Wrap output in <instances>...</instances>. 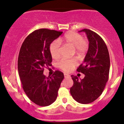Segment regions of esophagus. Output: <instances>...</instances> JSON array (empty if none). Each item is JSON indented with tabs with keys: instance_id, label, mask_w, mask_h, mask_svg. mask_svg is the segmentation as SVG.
<instances>
[{
	"instance_id": "1",
	"label": "esophagus",
	"mask_w": 124,
	"mask_h": 124,
	"mask_svg": "<svg viewBox=\"0 0 124 124\" xmlns=\"http://www.w3.org/2000/svg\"><path fill=\"white\" fill-rule=\"evenodd\" d=\"M64 75L65 78H70V76L69 74H67V73H64Z\"/></svg>"
}]
</instances>
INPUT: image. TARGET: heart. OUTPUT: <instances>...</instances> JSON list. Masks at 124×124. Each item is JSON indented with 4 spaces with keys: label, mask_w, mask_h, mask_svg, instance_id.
I'll return each mask as SVG.
<instances>
[{
    "label": "heart",
    "mask_w": 124,
    "mask_h": 124,
    "mask_svg": "<svg viewBox=\"0 0 124 124\" xmlns=\"http://www.w3.org/2000/svg\"><path fill=\"white\" fill-rule=\"evenodd\" d=\"M60 42L70 44L75 46L76 53L82 55L87 51L89 48L88 41L82 38V35L74 31H69L59 40L54 41L50 46V52L53 58H58L60 56L61 44ZM77 65L75 60H61L58 62V67L64 71H70Z\"/></svg>",
    "instance_id": "obj_1"
}]
</instances>
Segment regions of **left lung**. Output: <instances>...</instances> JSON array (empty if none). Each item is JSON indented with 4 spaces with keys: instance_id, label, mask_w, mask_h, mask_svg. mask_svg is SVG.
<instances>
[{
    "instance_id": "obj_1",
    "label": "left lung",
    "mask_w": 124,
    "mask_h": 124,
    "mask_svg": "<svg viewBox=\"0 0 124 124\" xmlns=\"http://www.w3.org/2000/svg\"><path fill=\"white\" fill-rule=\"evenodd\" d=\"M80 32H85L89 41L83 63L77 69L85 76L80 81L77 76H71L73 85L70 93L78 103L87 104L98 99L104 90L109 78L110 58L106 44L98 34L88 29Z\"/></svg>"
}]
</instances>
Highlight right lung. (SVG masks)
I'll return each instance as SVG.
<instances>
[{"label": "right lung", "mask_w": 124, "mask_h": 124, "mask_svg": "<svg viewBox=\"0 0 124 124\" xmlns=\"http://www.w3.org/2000/svg\"><path fill=\"white\" fill-rule=\"evenodd\" d=\"M62 32L42 28L34 31L21 46L18 69L23 90L32 102L46 106L57 99L64 74L56 70L51 77L43 74L44 68L51 66L50 46Z\"/></svg>", "instance_id": "obj_1"}]
</instances>
